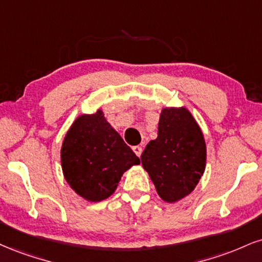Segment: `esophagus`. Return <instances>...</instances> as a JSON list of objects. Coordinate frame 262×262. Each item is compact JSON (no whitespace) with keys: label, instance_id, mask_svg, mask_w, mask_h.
<instances>
[{"label":"esophagus","instance_id":"esophagus-1","mask_svg":"<svg viewBox=\"0 0 262 262\" xmlns=\"http://www.w3.org/2000/svg\"><path fill=\"white\" fill-rule=\"evenodd\" d=\"M133 151L135 152V155L140 156L141 152H143V149H141V146H139V145H137V146H133Z\"/></svg>","mask_w":262,"mask_h":262}]
</instances>
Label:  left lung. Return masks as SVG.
<instances>
[{
    "mask_svg": "<svg viewBox=\"0 0 262 262\" xmlns=\"http://www.w3.org/2000/svg\"><path fill=\"white\" fill-rule=\"evenodd\" d=\"M140 159L162 200L174 203L190 194L206 165L204 135L191 113L184 107L163 108L157 138Z\"/></svg>",
    "mask_w": 262,
    "mask_h": 262,
    "instance_id": "left-lung-1",
    "label": "left lung"
}]
</instances>
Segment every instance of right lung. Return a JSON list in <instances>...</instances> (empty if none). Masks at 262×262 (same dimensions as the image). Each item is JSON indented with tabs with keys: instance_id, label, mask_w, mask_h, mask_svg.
<instances>
[{
	"instance_id": "obj_1",
	"label": "right lung",
	"mask_w": 262,
	"mask_h": 262,
	"mask_svg": "<svg viewBox=\"0 0 262 262\" xmlns=\"http://www.w3.org/2000/svg\"><path fill=\"white\" fill-rule=\"evenodd\" d=\"M61 161L71 188L94 203L115 193L123 173L140 163L100 110L75 119L63 141Z\"/></svg>"
}]
</instances>
